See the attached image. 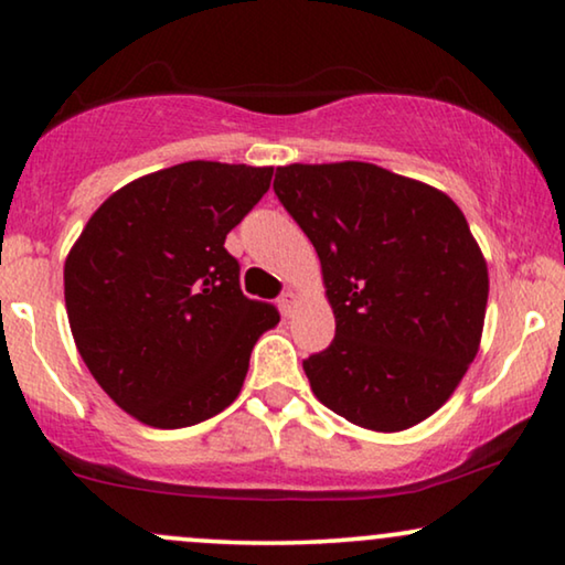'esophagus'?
<instances>
[{
	"mask_svg": "<svg viewBox=\"0 0 565 565\" xmlns=\"http://www.w3.org/2000/svg\"><path fill=\"white\" fill-rule=\"evenodd\" d=\"M296 303H298V296L292 290H285L282 296L277 298V306H280V311L285 316H290V311H292V308H296Z\"/></svg>",
	"mask_w": 565,
	"mask_h": 565,
	"instance_id": "obj_1",
	"label": "esophagus"
}]
</instances>
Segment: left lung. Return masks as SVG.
Instances as JSON below:
<instances>
[{
    "instance_id": "obj_1",
    "label": "left lung",
    "mask_w": 565,
    "mask_h": 565,
    "mask_svg": "<svg viewBox=\"0 0 565 565\" xmlns=\"http://www.w3.org/2000/svg\"><path fill=\"white\" fill-rule=\"evenodd\" d=\"M277 200L321 259L337 334L303 360L316 398L358 427L437 412L481 344L489 269L445 192L365 161L277 167Z\"/></svg>"
}]
</instances>
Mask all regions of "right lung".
I'll return each mask as SVG.
<instances>
[{
    "label": "right lung",
    "mask_w": 565,
    "mask_h": 565,
    "mask_svg": "<svg viewBox=\"0 0 565 565\" xmlns=\"http://www.w3.org/2000/svg\"><path fill=\"white\" fill-rule=\"evenodd\" d=\"M273 167L184 161L113 192L64 267L72 334L122 412L192 427L234 404L257 339L280 321L238 285L226 234L269 190Z\"/></svg>",
    "instance_id": "add662e5"
}]
</instances>
